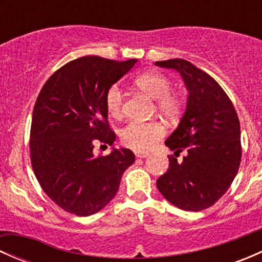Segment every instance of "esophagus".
Instances as JSON below:
<instances>
[{"instance_id": "1", "label": "esophagus", "mask_w": 262, "mask_h": 262, "mask_svg": "<svg viewBox=\"0 0 262 262\" xmlns=\"http://www.w3.org/2000/svg\"><path fill=\"white\" fill-rule=\"evenodd\" d=\"M136 156L138 158H147L149 155H148V153H146V152H136Z\"/></svg>"}]
</instances>
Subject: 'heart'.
<instances>
[{
	"label": "heart",
	"mask_w": 262,
	"mask_h": 262,
	"mask_svg": "<svg viewBox=\"0 0 262 262\" xmlns=\"http://www.w3.org/2000/svg\"><path fill=\"white\" fill-rule=\"evenodd\" d=\"M136 84L144 95L156 100L157 112L166 119L178 118L182 109V101L175 94H171V81L158 72H146L136 78ZM124 95L118 84H112L105 94V106L112 118H119L123 112ZM165 130L157 121H129L120 130V139L126 147L136 150L149 149Z\"/></svg>",
	"instance_id": "b5f03b06"
}]
</instances>
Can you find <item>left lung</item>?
I'll list each match as a JSON object with an SVG mask.
<instances>
[{"label":"left lung","instance_id":"left-lung-1","mask_svg":"<svg viewBox=\"0 0 262 262\" xmlns=\"http://www.w3.org/2000/svg\"><path fill=\"white\" fill-rule=\"evenodd\" d=\"M180 73L187 90L186 109L165 144L173 155L186 150L181 162L158 178L166 200L187 212H199L221 199L238 172L241 126L233 104L218 82L185 59L155 63Z\"/></svg>","mask_w":262,"mask_h":262}]
</instances>
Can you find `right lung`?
Returning a JSON list of instances; mask_svg holds the SVG:
<instances>
[{"instance_id":"obj_1","label":"right lung","mask_w":262,"mask_h":262,"mask_svg":"<svg viewBox=\"0 0 262 262\" xmlns=\"http://www.w3.org/2000/svg\"><path fill=\"white\" fill-rule=\"evenodd\" d=\"M136 63L86 55L59 68L39 94L31 120V165L44 192L66 212L80 216L100 212L136 161L128 148H112L107 156L94 153L97 142L112 146L115 141L105 94Z\"/></svg>"}]
</instances>
